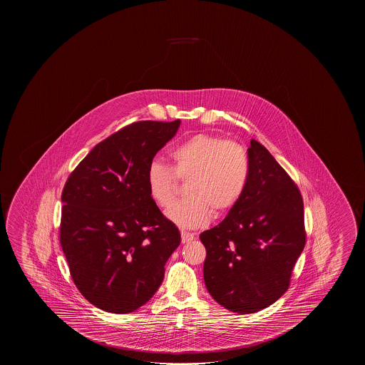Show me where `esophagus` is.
Instances as JSON below:
<instances>
[{"label": "esophagus", "mask_w": 365, "mask_h": 365, "mask_svg": "<svg viewBox=\"0 0 365 365\" xmlns=\"http://www.w3.org/2000/svg\"><path fill=\"white\" fill-rule=\"evenodd\" d=\"M180 237H182V243L185 245V243H190V242H192V240H195V234L193 233H188V232H180Z\"/></svg>", "instance_id": "esophagus-1"}]
</instances>
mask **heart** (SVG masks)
Returning a JSON list of instances; mask_svg holds the SVG:
<instances>
[{
    "mask_svg": "<svg viewBox=\"0 0 365 365\" xmlns=\"http://www.w3.org/2000/svg\"><path fill=\"white\" fill-rule=\"evenodd\" d=\"M172 169L153 162L146 172L151 200L160 207L173 201L177 180H187L188 197L174 202L167 217L178 227H205L212 212L224 214L238 203L245 192L251 163L245 146L224 138L198 133L169 151Z\"/></svg>",
    "mask_w": 365,
    "mask_h": 365,
    "instance_id": "b5f03b06",
    "label": "heart"
}]
</instances>
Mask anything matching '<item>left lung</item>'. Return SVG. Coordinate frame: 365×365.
I'll return each instance as SVG.
<instances>
[{
    "instance_id": "8db88e82",
    "label": "left lung",
    "mask_w": 365,
    "mask_h": 365,
    "mask_svg": "<svg viewBox=\"0 0 365 365\" xmlns=\"http://www.w3.org/2000/svg\"><path fill=\"white\" fill-rule=\"evenodd\" d=\"M247 153L251 172L242 197L219 225L200 234L206 289L240 314L256 313L282 297L305 245L298 187L256 140Z\"/></svg>"
}]
</instances>
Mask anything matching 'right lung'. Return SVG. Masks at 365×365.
<instances>
[{
    "instance_id": "1",
    "label": "right lung",
    "mask_w": 365,
    "mask_h": 365,
    "mask_svg": "<svg viewBox=\"0 0 365 365\" xmlns=\"http://www.w3.org/2000/svg\"><path fill=\"white\" fill-rule=\"evenodd\" d=\"M180 125H127L96 145L67 180L61 245L75 285L99 309L123 314L149 302L180 245V230L146 187L148 168Z\"/></svg>"
}]
</instances>
